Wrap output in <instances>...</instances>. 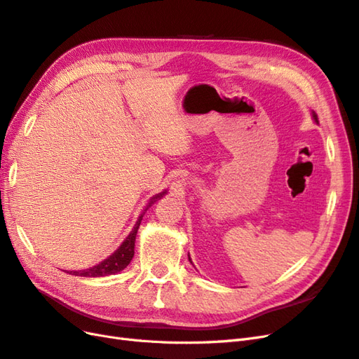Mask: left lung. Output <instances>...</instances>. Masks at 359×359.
<instances>
[{
  "label": "left lung",
  "mask_w": 359,
  "mask_h": 359,
  "mask_svg": "<svg viewBox=\"0 0 359 359\" xmlns=\"http://www.w3.org/2000/svg\"><path fill=\"white\" fill-rule=\"evenodd\" d=\"M313 116H314V119H316V115H314V114H313ZM189 260H190V262H191V259H190V257H189Z\"/></svg>",
  "instance_id": "1"
}]
</instances>
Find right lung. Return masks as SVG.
<instances>
[{"label": "right lung", "instance_id": "right-lung-1", "mask_svg": "<svg viewBox=\"0 0 359 359\" xmlns=\"http://www.w3.org/2000/svg\"><path fill=\"white\" fill-rule=\"evenodd\" d=\"M165 194H166V191H161V193L156 194V196L149 201V203L147 205V208L144 210V212L139 215V219H137L135 227L132 229V232L128 233V236L123 241V244L119 245L109 257L102 260V262L99 265H95V266L86 268V269H82V271H67V273L73 274V276H79V277H104V276H112V274L119 273V271H123L130 264V260H132L133 256H135L136 233H137V229L140 226V222H142L144 214L147 212V210L149 208L151 205H153L156 201L161 199L163 196H165Z\"/></svg>", "mask_w": 359, "mask_h": 359}]
</instances>
